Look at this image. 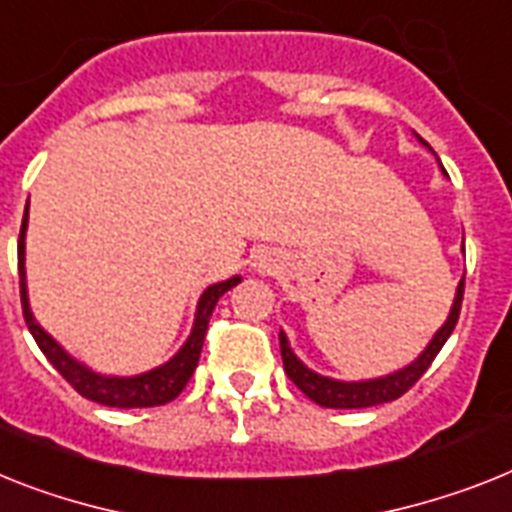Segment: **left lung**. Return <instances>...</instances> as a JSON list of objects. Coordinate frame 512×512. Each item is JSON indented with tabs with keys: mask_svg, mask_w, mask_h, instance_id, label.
Listing matches in <instances>:
<instances>
[{
	"mask_svg": "<svg viewBox=\"0 0 512 512\" xmlns=\"http://www.w3.org/2000/svg\"><path fill=\"white\" fill-rule=\"evenodd\" d=\"M463 287H466V282L460 280L453 311L447 316L445 327L434 335V340L429 342V348H426L408 369L398 371V374H390V377L384 379H371V382H335V379L319 377V374L306 369V366L295 358V353L290 350V345H287V337L280 332V353L285 374L306 398L324 405V408H369V405L398 400L400 395H405V392L411 390L418 379L424 377L426 369L432 366V361L437 358V353L447 342V337L453 335V329L455 324H458L460 316V306H463Z\"/></svg>",
	"mask_w": 512,
	"mask_h": 512,
	"instance_id": "left-lung-1",
	"label": "left lung"
}]
</instances>
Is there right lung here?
Segmentation results:
<instances>
[{
	"label": "right lung",
	"mask_w": 512,
	"mask_h": 512,
	"mask_svg": "<svg viewBox=\"0 0 512 512\" xmlns=\"http://www.w3.org/2000/svg\"><path fill=\"white\" fill-rule=\"evenodd\" d=\"M25 225H28V206H25L23 225H20V240H18V272H20V301H23V319L31 329L33 340L41 348V353L46 356V361L52 363L54 369L62 374L70 387H73L78 395L94 400V403L109 405V408H154V405H164L175 400L180 392L185 390V384L190 382L193 371L198 366V358H201V348H204L206 329H209L211 311L217 306V301L227 290L238 285L240 277H232L227 282H219V285L206 287V293L201 295L196 311V324H193V332H190L188 342H185L180 353H177L172 361H167L159 369L149 371V374H141V377L130 379H109L99 377L94 371H88L86 366H80L78 361L67 356L65 350L59 348L52 337L46 335L44 329L38 327L36 319H33L31 308H28V295H25Z\"/></svg>",
	"instance_id": "right-lung-1"
}]
</instances>
